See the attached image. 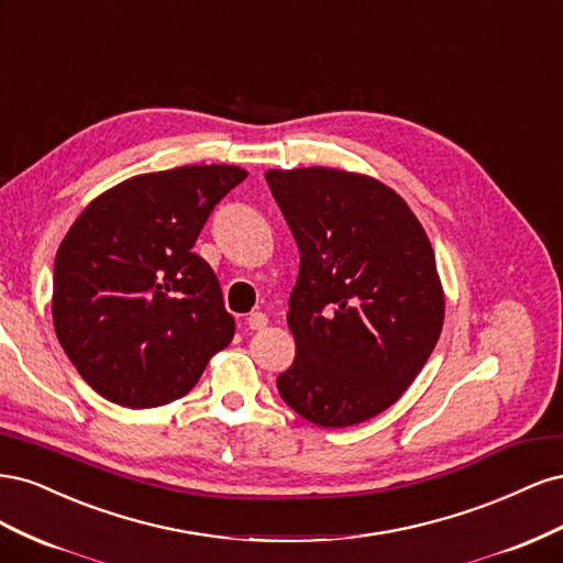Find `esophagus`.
<instances>
[{
    "label": "esophagus",
    "instance_id": "1",
    "mask_svg": "<svg viewBox=\"0 0 563 563\" xmlns=\"http://www.w3.org/2000/svg\"><path fill=\"white\" fill-rule=\"evenodd\" d=\"M246 327H249L251 331L265 329V327H267V314H265V312H251V314L246 317Z\"/></svg>",
    "mask_w": 563,
    "mask_h": 563
}]
</instances>
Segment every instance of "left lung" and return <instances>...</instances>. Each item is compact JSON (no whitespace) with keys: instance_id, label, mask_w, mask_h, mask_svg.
<instances>
[{"instance_id":"obj_1","label":"left lung","mask_w":563,"mask_h":563,"mask_svg":"<svg viewBox=\"0 0 563 563\" xmlns=\"http://www.w3.org/2000/svg\"><path fill=\"white\" fill-rule=\"evenodd\" d=\"M265 180L300 251L286 314L296 360L277 389L319 428H350L395 404L437 345L444 294L432 244L373 178L312 166Z\"/></svg>"}]
</instances>
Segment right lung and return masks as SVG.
I'll list each match as a JSON object with an SVG mask.
<instances>
[{
  "mask_svg": "<svg viewBox=\"0 0 563 563\" xmlns=\"http://www.w3.org/2000/svg\"><path fill=\"white\" fill-rule=\"evenodd\" d=\"M244 168L178 166L124 180L75 220L54 263V327L100 397L152 408L190 391L230 345L211 265L192 253Z\"/></svg>",
  "mask_w": 563,
  "mask_h": 563,
  "instance_id": "right-lung-1",
  "label": "right lung"
}]
</instances>
